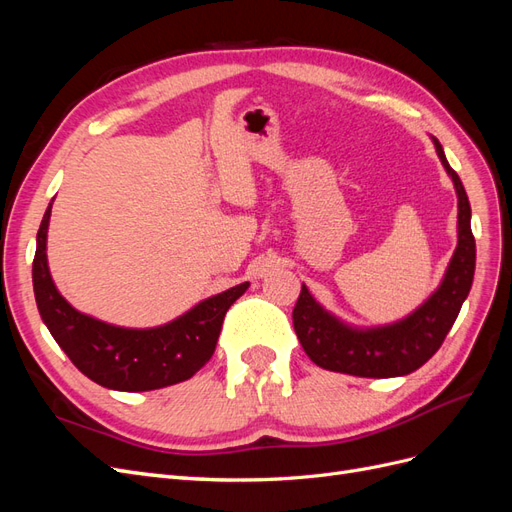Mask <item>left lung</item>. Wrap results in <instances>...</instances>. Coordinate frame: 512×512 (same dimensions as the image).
<instances>
[{
    "instance_id": "left-lung-1",
    "label": "left lung",
    "mask_w": 512,
    "mask_h": 512,
    "mask_svg": "<svg viewBox=\"0 0 512 512\" xmlns=\"http://www.w3.org/2000/svg\"><path fill=\"white\" fill-rule=\"evenodd\" d=\"M433 145L455 183L459 198V241L444 280L414 314L376 329H354L339 322L324 312L303 284L297 305L292 309V324L305 354L322 369L361 378L412 374L438 352L459 316V309L472 288L476 267V243L470 226L472 209L459 175L446 162L438 138H433Z\"/></svg>"
}]
</instances>
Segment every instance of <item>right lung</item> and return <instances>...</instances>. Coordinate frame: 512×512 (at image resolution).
<instances>
[{"label": "right lung", "instance_id": "right-lung-1", "mask_svg": "<svg viewBox=\"0 0 512 512\" xmlns=\"http://www.w3.org/2000/svg\"><path fill=\"white\" fill-rule=\"evenodd\" d=\"M49 220L51 205L36 239L34 294L44 324L76 369L106 389L153 391L192 378L211 359L228 307L250 284L215 294L158 329L113 327L76 312L57 292L46 265Z\"/></svg>", "mask_w": 512, "mask_h": 512}]
</instances>
